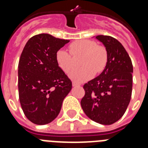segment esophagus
I'll list each match as a JSON object with an SVG mask.
<instances>
[{
	"label": "esophagus",
	"mask_w": 148,
	"mask_h": 148,
	"mask_svg": "<svg viewBox=\"0 0 148 148\" xmlns=\"http://www.w3.org/2000/svg\"><path fill=\"white\" fill-rule=\"evenodd\" d=\"M80 85H81L80 84H78L75 82H73V87H77V86H80Z\"/></svg>",
	"instance_id": "1"
}]
</instances>
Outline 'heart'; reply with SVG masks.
Returning <instances> with one entry per match:
<instances>
[{
	"mask_svg": "<svg viewBox=\"0 0 148 148\" xmlns=\"http://www.w3.org/2000/svg\"><path fill=\"white\" fill-rule=\"evenodd\" d=\"M70 51L73 56L83 54L79 69H74L69 73L73 81L83 82L89 80L94 74H99L104 70L108 63V53L102 46H97L95 41L79 40L70 45ZM56 62L64 73L70 72L73 66L72 57L65 49H59L56 53Z\"/></svg>",
	"mask_w": 148,
	"mask_h": 148,
	"instance_id": "heart-1",
	"label": "heart"
}]
</instances>
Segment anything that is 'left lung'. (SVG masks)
<instances>
[{
	"label": "left lung",
	"instance_id": "8db88e82",
	"mask_svg": "<svg viewBox=\"0 0 148 148\" xmlns=\"http://www.w3.org/2000/svg\"><path fill=\"white\" fill-rule=\"evenodd\" d=\"M95 38L104 46L108 63L99 76L84 85L85 95L81 101L89 118L101 125H112L125 114L131 99L133 72L130 56L122 44L108 35Z\"/></svg>",
	"mask_w": 148,
	"mask_h": 148
}]
</instances>
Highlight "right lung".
I'll return each mask as SVG.
<instances>
[{
  "label": "right lung",
  "mask_w": 148,
  "mask_h": 148,
  "mask_svg": "<svg viewBox=\"0 0 148 148\" xmlns=\"http://www.w3.org/2000/svg\"><path fill=\"white\" fill-rule=\"evenodd\" d=\"M70 40L49 34L34 35L18 63V92L26 117L35 125L53 121L59 114L72 82L56 62V53Z\"/></svg>",
  "instance_id": "right-lung-1"
}]
</instances>
